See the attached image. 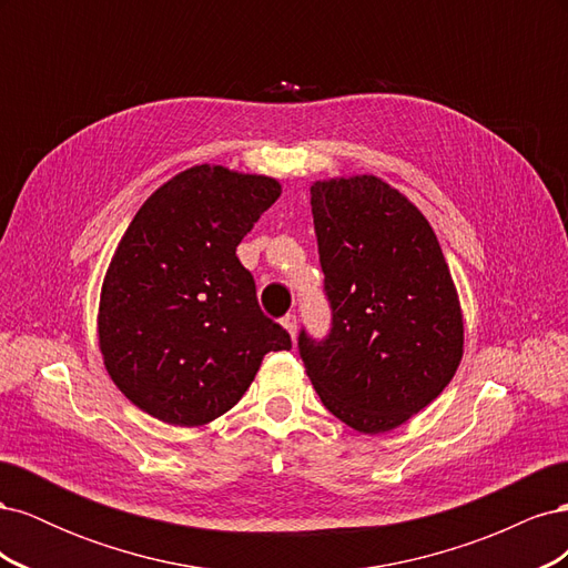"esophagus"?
<instances>
[{"label":"esophagus","instance_id":"obj_1","mask_svg":"<svg viewBox=\"0 0 568 568\" xmlns=\"http://www.w3.org/2000/svg\"><path fill=\"white\" fill-rule=\"evenodd\" d=\"M282 326H284V329L288 332V336H291V338H296L298 322H296V315H294V313H288V315H284V317H282Z\"/></svg>","mask_w":568,"mask_h":568}]
</instances>
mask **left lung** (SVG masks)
<instances>
[{
  "mask_svg": "<svg viewBox=\"0 0 568 568\" xmlns=\"http://www.w3.org/2000/svg\"><path fill=\"white\" fill-rule=\"evenodd\" d=\"M334 326L298 348L324 407L359 434H386L434 403L464 353L457 286L434 227L376 175L311 186Z\"/></svg>",
  "mask_w": 568,
  "mask_h": 568,
  "instance_id": "left-lung-1",
  "label": "left lung"
}]
</instances>
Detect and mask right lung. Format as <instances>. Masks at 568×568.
<instances>
[{
  "label": "right lung",
  "instance_id": "add662e5",
  "mask_svg": "<svg viewBox=\"0 0 568 568\" xmlns=\"http://www.w3.org/2000/svg\"><path fill=\"white\" fill-rule=\"evenodd\" d=\"M280 194V180L203 163L132 217L101 284L97 334L113 384L146 415L209 424L242 400L270 351L291 348L236 257Z\"/></svg>",
  "mask_w": 568,
  "mask_h": 568
}]
</instances>
